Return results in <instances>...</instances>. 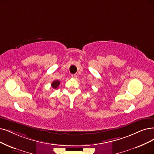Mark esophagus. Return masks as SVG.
I'll use <instances>...</instances> for the list:
<instances>
[{"instance_id":"esophagus-1","label":"esophagus","mask_w":154,"mask_h":154,"mask_svg":"<svg viewBox=\"0 0 154 154\" xmlns=\"http://www.w3.org/2000/svg\"><path fill=\"white\" fill-rule=\"evenodd\" d=\"M71 78H73V79H77V75H75H75H72Z\"/></svg>"}]
</instances>
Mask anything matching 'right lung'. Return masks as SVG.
<instances>
[{
	"instance_id": "add662e5",
	"label": "right lung",
	"mask_w": 154,
	"mask_h": 154,
	"mask_svg": "<svg viewBox=\"0 0 154 154\" xmlns=\"http://www.w3.org/2000/svg\"><path fill=\"white\" fill-rule=\"evenodd\" d=\"M59 85H60V82L59 80H55L52 83L51 87L54 89H57L59 86Z\"/></svg>"
}]
</instances>
